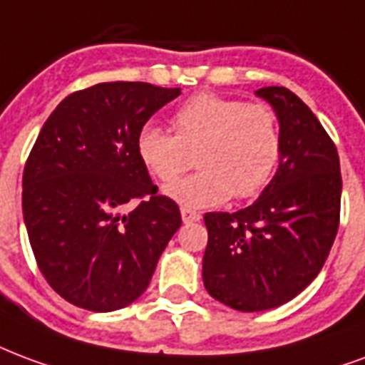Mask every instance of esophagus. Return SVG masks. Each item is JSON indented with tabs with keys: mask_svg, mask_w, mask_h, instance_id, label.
Segmentation results:
<instances>
[{
	"mask_svg": "<svg viewBox=\"0 0 365 365\" xmlns=\"http://www.w3.org/2000/svg\"><path fill=\"white\" fill-rule=\"evenodd\" d=\"M201 212H197V210H191L187 207H182V220L185 224H191V222H199L201 220Z\"/></svg>",
	"mask_w": 365,
	"mask_h": 365,
	"instance_id": "34e87169",
	"label": "esophagus"
}]
</instances>
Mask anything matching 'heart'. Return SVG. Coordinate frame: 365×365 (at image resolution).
<instances>
[{
	"label": "heart",
	"instance_id": "heart-1",
	"mask_svg": "<svg viewBox=\"0 0 365 365\" xmlns=\"http://www.w3.org/2000/svg\"><path fill=\"white\" fill-rule=\"evenodd\" d=\"M174 133L143 125L135 148L162 183L187 172L195 155L199 172L166 187V195L185 207H215L232 195L250 199L263 190L282 150L279 120L261 104L220 94L199 93L172 115Z\"/></svg>",
	"mask_w": 365,
	"mask_h": 365
}]
</instances>
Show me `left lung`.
<instances>
[{
    "label": "left lung",
    "mask_w": 365,
    "mask_h": 365,
    "mask_svg": "<svg viewBox=\"0 0 365 365\" xmlns=\"http://www.w3.org/2000/svg\"><path fill=\"white\" fill-rule=\"evenodd\" d=\"M282 137L277 174L236 212H207V292L237 312H263L296 298L325 265L341 222V162L333 139L284 86L259 88Z\"/></svg>",
    "instance_id": "1"
}]
</instances>
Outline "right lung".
<instances>
[{
	"mask_svg": "<svg viewBox=\"0 0 365 365\" xmlns=\"http://www.w3.org/2000/svg\"><path fill=\"white\" fill-rule=\"evenodd\" d=\"M180 94L98 83L61 100L40 129L23 172L24 224L40 272L73 306H129L182 226L135 148L148 118Z\"/></svg>",
	"mask_w": 365,
	"mask_h": 365,
	"instance_id": "add662e5",
	"label": "right lung"
}]
</instances>
